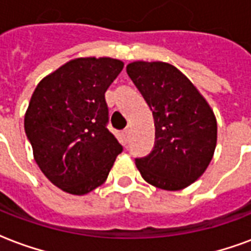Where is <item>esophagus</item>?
<instances>
[{
  "label": "esophagus",
  "instance_id": "esophagus-1",
  "mask_svg": "<svg viewBox=\"0 0 251 251\" xmlns=\"http://www.w3.org/2000/svg\"><path fill=\"white\" fill-rule=\"evenodd\" d=\"M129 134H130V129L127 127V129L124 131V137H125V139H129Z\"/></svg>",
  "mask_w": 251,
  "mask_h": 251
}]
</instances>
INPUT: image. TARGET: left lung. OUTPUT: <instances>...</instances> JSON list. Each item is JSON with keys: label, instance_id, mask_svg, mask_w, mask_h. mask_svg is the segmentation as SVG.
Listing matches in <instances>:
<instances>
[{"label": "left lung", "instance_id": "1", "mask_svg": "<svg viewBox=\"0 0 251 251\" xmlns=\"http://www.w3.org/2000/svg\"><path fill=\"white\" fill-rule=\"evenodd\" d=\"M126 72L152 110L155 143L150 154L135 158L147 183L179 191L198 180L212 160L217 122L194 84L168 63L134 62Z\"/></svg>", "mask_w": 251, "mask_h": 251}]
</instances>
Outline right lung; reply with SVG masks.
Wrapping results in <instances>:
<instances>
[{"label":"right lung","instance_id":"1","mask_svg":"<svg viewBox=\"0 0 251 251\" xmlns=\"http://www.w3.org/2000/svg\"><path fill=\"white\" fill-rule=\"evenodd\" d=\"M124 68L110 57H79L46 76L32 93L25 131L52 184L72 195L100 187L122 152L108 130L105 92Z\"/></svg>","mask_w":251,"mask_h":251}]
</instances>
